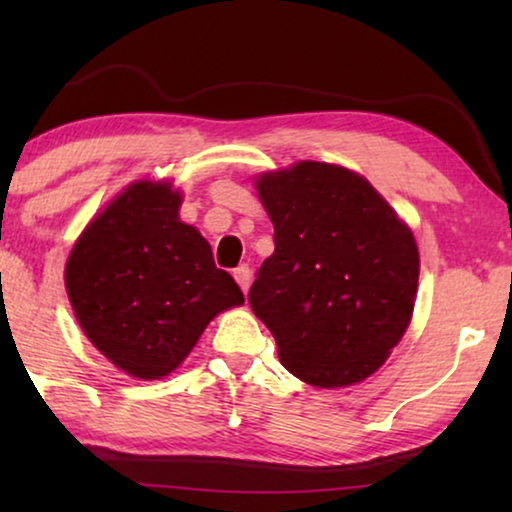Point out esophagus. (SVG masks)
I'll return each mask as SVG.
<instances>
[{
	"label": "esophagus",
	"instance_id": "esophagus-1",
	"mask_svg": "<svg viewBox=\"0 0 512 512\" xmlns=\"http://www.w3.org/2000/svg\"><path fill=\"white\" fill-rule=\"evenodd\" d=\"M235 282L240 284V289L247 293L249 291V284H251V270H249V265H240V268H235Z\"/></svg>",
	"mask_w": 512,
	"mask_h": 512
}]
</instances>
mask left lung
<instances>
[{"label": "left lung", "mask_w": 512, "mask_h": 512, "mask_svg": "<svg viewBox=\"0 0 512 512\" xmlns=\"http://www.w3.org/2000/svg\"><path fill=\"white\" fill-rule=\"evenodd\" d=\"M256 191L275 251L249 305L270 328L279 361L312 387L366 380L403 338L417 298L410 228L361 174L303 160L265 172Z\"/></svg>", "instance_id": "obj_1"}]
</instances>
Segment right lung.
Segmentation results:
<instances>
[{
  "label": "right lung",
  "mask_w": 512,
  "mask_h": 512,
  "mask_svg": "<svg viewBox=\"0 0 512 512\" xmlns=\"http://www.w3.org/2000/svg\"><path fill=\"white\" fill-rule=\"evenodd\" d=\"M179 207L170 184L137 181L90 221L65 268L83 333L139 380L170 375L216 314L244 303Z\"/></svg>",
  "instance_id": "1"
}]
</instances>
